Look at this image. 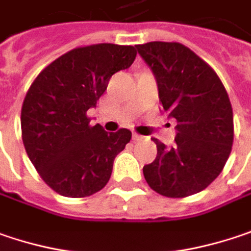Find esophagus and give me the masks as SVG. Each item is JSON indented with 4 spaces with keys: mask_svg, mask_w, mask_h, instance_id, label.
Masks as SVG:
<instances>
[{
    "mask_svg": "<svg viewBox=\"0 0 251 251\" xmlns=\"http://www.w3.org/2000/svg\"><path fill=\"white\" fill-rule=\"evenodd\" d=\"M141 138H143V135L137 134V133H134V134H133V140H134V141H140Z\"/></svg>",
    "mask_w": 251,
    "mask_h": 251,
    "instance_id": "1",
    "label": "esophagus"
}]
</instances>
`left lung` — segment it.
Listing matches in <instances>:
<instances>
[{"label":"left lung","mask_w":251,"mask_h":251,"mask_svg":"<svg viewBox=\"0 0 251 251\" xmlns=\"http://www.w3.org/2000/svg\"><path fill=\"white\" fill-rule=\"evenodd\" d=\"M135 47L155 75L164 111L177 120L173 147L152 138L157 157L143 167L144 178L164 197H188L223 171L234 138L231 102L216 71L186 45L152 41Z\"/></svg>","instance_id":"1"}]
</instances>
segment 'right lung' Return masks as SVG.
<instances>
[{"label":"right lung","mask_w":251,"mask_h":251,"mask_svg":"<svg viewBox=\"0 0 251 251\" xmlns=\"http://www.w3.org/2000/svg\"><path fill=\"white\" fill-rule=\"evenodd\" d=\"M133 45L77 47L48 64L32 81L21 108V134L28 157L50 188L64 197H88L105 187L113 163L131 131L107 133L91 126L108 81L134 63Z\"/></svg>","instance_id":"obj_1"}]
</instances>
